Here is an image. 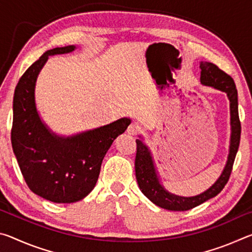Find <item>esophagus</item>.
I'll return each instance as SVG.
<instances>
[{
  "mask_svg": "<svg viewBox=\"0 0 252 252\" xmlns=\"http://www.w3.org/2000/svg\"><path fill=\"white\" fill-rule=\"evenodd\" d=\"M138 131H139V126L136 125L135 122H132L131 125L127 126V129H126L127 133L131 134V135H135L136 133H138Z\"/></svg>",
  "mask_w": 252,
  "mask_h": 252,
  "instance_id": "esophagus-1",
  "label": "esophagus"
}]
</instances>
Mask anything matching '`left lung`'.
<instances>
[{"mask_svg": "<svg viewBox=\"0 0 252 252\" xmlns=\"http://www.w3.org/2000/svg\"><path fill=\"white\" fill-rule=\"evenodd\" d=\"M201 76L200 81L203 85L212 87L225 92L230 101V125H231V138L228 160L221 176L213 185L204 192L194 197H180L168 192L159 181L155 167L151 152L141 140L136 139V156H135V177L140 190L151 201L163 209L171 211H186L199 206L207 200L216 197L221 192L230 178L232 171L233 162L236 159L239 143H240L241 125L238 113V92L233 79L229 74L220 70L218 66L210 62H200Z\"/></svg>", "mask_w": 252, "mask_h": 252, "instance_id": "obj_1", "label": "left lung"}]
</instances>
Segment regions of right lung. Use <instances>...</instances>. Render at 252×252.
Wrapping results in <instances>:
<instances>
[{
  "instance_id": "right-lung-1",
  "label": "right lung",
  "mask_w": 252,
  "mask_h": 252,
  "mask_svg": "<svg viewBox=\"0 0 252 252\" xmlns=\"http://www.w3.org/2000/svg\"><path fill=\"white\" fill-rule=\"evenodd\" d=\"M75 45L46 51L21 76L13 97L11 141L30 190L55 203L76 202L91 192L111 144L131 123L121 118L72 136L53 133L35 105V83L50 55L70 53Z\"/></svg>"
}]
</instances>
